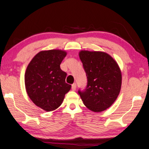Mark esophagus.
<instances>
[{
	"mask_svg": "<svg viewBox=\"0 0 149 149\" xmlns=\"http://www.w3.org/2000/svg\"><path fill=\"white\" fill-rule=\"evenodd\" d=\"M72 90H75V89H76V84L75 83H74V84H73L72 85Z\"/></svg>",
	"mask_w": 149,
	"mask_h": 149,
	"instance_id": "esophagus-1",
	"label": "esophagus"
}]
</instances>
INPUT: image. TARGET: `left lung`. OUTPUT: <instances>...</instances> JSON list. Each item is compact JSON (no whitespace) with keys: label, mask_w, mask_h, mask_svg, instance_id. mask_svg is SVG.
I'll return each instance as SVG.
<instances>
[{"label":"left lung","mask_w":149,"mask_h":149,"mask_svg":"<svg viewBox=\"0 0 149 149\" xmlns=\"http://www.w3.org/2000/svg\"><path fill=\"white\" fill-rule=\"evenodd\" d=\"M79 58L87 76V86L79 89L86 107L93 112H102L116 100L121 88L120 70L114 59L107 53L81 51Z\"/></svg>","instance_id":"1"}]
</instances>
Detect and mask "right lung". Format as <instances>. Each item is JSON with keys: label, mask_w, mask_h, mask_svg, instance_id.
Returning a JSON list of instances; mask_svg holds the SVG:
<instances>
[{"label": "right lung", "mask_w": 149, "mask_h": 149, "mask_svg": "<svg viewBox=\"0 0 149 149\" xmlns=\"http://www.w3.org/2000/svg\"><path fill=\"white\" fill-rule=\"evenodd\" d=\"M66 54L61 50L41 52L26 70L25 83L29 97L35 105L47 112L61 106L72 87L65 83L67 74L60 68Z\"/></svg>", "instance_id": "obj_1"}]
</instances>
